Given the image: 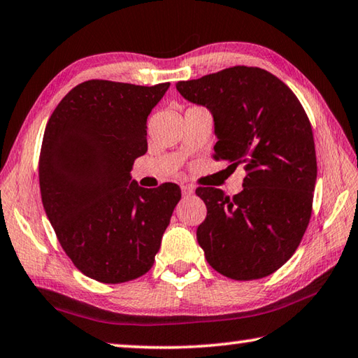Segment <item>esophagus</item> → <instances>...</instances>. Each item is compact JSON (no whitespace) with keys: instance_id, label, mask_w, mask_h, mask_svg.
<instances>
[{"instance_id":"obj_1","label":"esophagus","mask_w":358,"mask_h":358,"mask_svg":"<svg viewBox=\"0 0 358 358\" xmlns=\"http://www.w3.org/2000/svg\"><path fill=\"white\" fill-rule=\"evenodd\" d=\"M192 192H194V187H192V186H189V185H183V186H181V194H183V197L192 196Z\"/></svg>"}]
</instances>
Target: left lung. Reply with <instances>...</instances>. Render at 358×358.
<instances>
[{
  "mask_svg": "<svg viewBox=\"0 0 358 358\" xmlns=\"http://www.w3.org/2000/svg\"><path fill=\"white\" fill-rule=\"evenodd\" d=\"M177 90L213 115L215 159L246 171L234 197L196 189L207 205L197 227L207 262L230 280L268 276L292 257L311 217L317 162L305 108L280 78L248 66L178 82Z\"/></svg>",
  "mask_w": 358,
  "mask_h": 358,
  "instance_id": "8db88e82",
  "label": "left lung"
}]
</instances>
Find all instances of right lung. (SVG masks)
<instances>
[{
  "label": "right lung",
  "mask_w": 358,
  "mask_h": 358,
  "mask_svg": "<svg viewBox=\"0 0 358 358\" xmlns=\"http://www.w3.org/2000/svg\"><path fill=\"white\" fill-rule=\"evenodd\" d=\"M169 87L88 80L48 118L42 205L64 252L92 280L118 284L147 273L181 199L175 183L147 189L131 177L148 148V115Z\"/></svg>",
  "instance_id": "right-lung-1"
}]
</instances>
